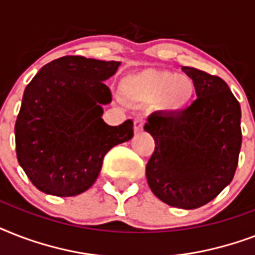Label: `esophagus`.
I'll return each mask as SVG.
<instances>
[{"label": "esophagus", "mask_w": 255, "mask_h": 255, "mask_svg": "<svg viewBox=\"0 0 255 255\" xmlns=\"http://www.w3.org/2000/svg\"><path fill=\"white\" fill-rule=\"evenodd\" d=\"M144 129V122L141 119H136L133 123V132L135 133H140Z\"/></svg>", "instance_id": "obj_1"}]
</instances>
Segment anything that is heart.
<instances>
[{
  "label": "heart",
  "mask_w": 255,
  "mask_h": 255,
  "mask_svg": "<svg viewBox=\"0 0 255 255\" xmlns=\"http://www.w3.org/2000/svg\"><path fill=\"white\" fill-rule=\"evenodd\" d=\"M120 94L141 106L156 104L161 114L177 119L192 110L197 90L190 78L163 70H143L120 81Z\"/></svg>",
  "instance_id": "b5f03b06"
}]
</instances>
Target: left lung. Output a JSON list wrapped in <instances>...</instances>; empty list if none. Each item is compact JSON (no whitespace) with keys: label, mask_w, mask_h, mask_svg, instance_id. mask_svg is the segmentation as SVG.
<instances>
[{"label":"left lung","mask_w":255,"mask_h":255,"mask_svg":"<svg viewBox=\"0 0 255 255\" xmlns=\"http://www.w3.org/2000/svg\"><path fill=\"white\" fill-rule=\"evenodd\" d=\"M197 99L186 115L148 118L144 129L155 139L145 168L156 197L174 208L196 209L217 197L233 180L241 151V107L221 78L193 67Z\"/></svg>","instance_id":"obj_1"}]
</instances>
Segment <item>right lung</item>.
Segmentation results:
<instances>
[{
    "label": "right lung",
    "mask_w": 255,
    "mask_h": 255,
    "mask_svg": "<svg viewBox=\"0 0 255 255\" xmlns=\"http://www.w3.org/2000/svg\"><path fill=\"white\" fill-rule=\"evenodd\" d=\"M116 61L69 55L39 70L26 86L17 116L15 151L35 188L59 197L87 190L99 176L106 153L133 136V122L108 126L103 106Z\"/></svg>",
    "instance_id": "obj_1"
}]
</instances>
